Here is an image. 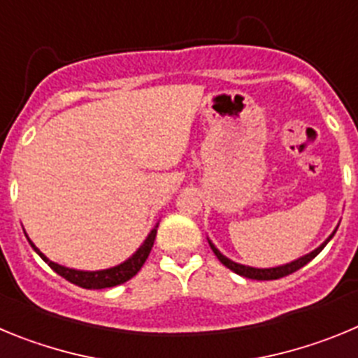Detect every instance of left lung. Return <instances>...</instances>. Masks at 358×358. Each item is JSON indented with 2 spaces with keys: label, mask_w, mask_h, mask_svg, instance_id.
<instances>
[{
  "label": "left lung",
  "mask_w": 358,
  "mask_h": 358,
  "mask_svg": "<svg viewBox=\"0 0 358 358\" xmlns=\"http://www.w3.org/2000/svg\"><path fill=\"white\" fill-rule=\"evenodd\" d=\"M335 231H337V229H335ZM335 231H334V233H331L330 236H328L327 240H324V242L321 243V245H319L317 249H315V251L308 252V255L301 256V258H297V260L290 262V264L280 265V267H271V268H256V267H248V265L236 264V262H233V260H229V258H226V256H224L222 252H220L217 248H215V245L210 242V240H208V242H210L211 249H213L215 256H217L218 260H220V264H224L227 268H231L233 273L240 274V276H243V278H249V280H264L265 281V280H278V278L289 276V274L296 273V271H299V268H301V267H305V265L308 264L310 260H314L315 256H317L319 252H321L322 249H324V245H327V243L331 240V236L335 235Z\"/></svg>",
  "instance_id": "obj_1"
}]
</instances>
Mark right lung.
Returning <instances> with one entry per match:
<instances>
[{"label": "right lung", "mask_w": 358, "mask_h": 358, "mask_svg": "<svg viewBox=\"0 0 358 358\" xmlns=\"http://www.w3.org/2000/svg\"><path fill=\"white\" fill-rule=\"evenodd\" d=\"M156 233H157V226L150 231V235L145 238V242L141 243L140 249H138V251H136L129 260L116 265V267L103 268V271H77V268H68L64 267V265L55 264V262L48 260V258H46V256H44L43 252L34 245V242H31L28 236L27 238L28 242H30L31 248H34V251H36L37 255H39L41 258H43V260L46 262V264H48L57 274H59V276L68 280L69 283H75V285L82 287V289L94 290V289H109V287L122 285V283L131 280L132 276H136L138 271H140V268L143 267L145 262H147L148 255H150L154 240H156ZM24 235H27V233H24Z\"/></svg>", "instance_id": "1"}]
</instances>
